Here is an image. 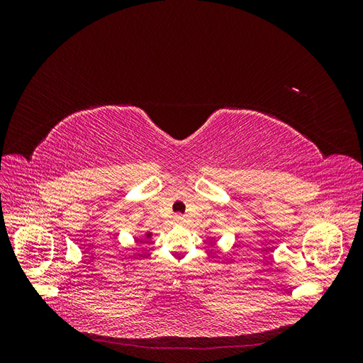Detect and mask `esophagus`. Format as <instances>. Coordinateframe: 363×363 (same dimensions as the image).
<instances>
[{"label":"esophagus","mask_w":363,"mask_h":363,"mask_svg":"<svg viewBox=\"0 0 363 363\" xmlns=\"http://www.w3.org/2000/svg\"><path fill=\"white\" fill-rule=\"evenodd\" d=\"M175 223L183 224V223H184V216H182V215H175Z\"/></svg>","instance_id":"34e87169"}]
</instances>
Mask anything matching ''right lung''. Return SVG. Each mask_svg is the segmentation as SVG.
<instances>
[{
	"instance_id": "right-lung-1",
	"label": "right lung",
	"mask_w": 363,
	"mask_h": 363,
	"mask_svg": "<svg viewBox=\"0 0 363 363\" xmlns=\"http://www.w3.org/2000/svg\"><path fill=\"white\" fill-rule=\"evenodd\" d=\"M145 236H147V238H151V233H150V232H147V233H145Z\"/></svg>"
}]
</instances>
